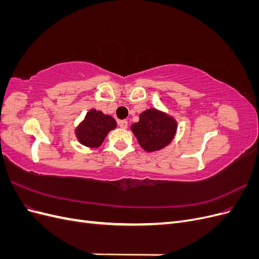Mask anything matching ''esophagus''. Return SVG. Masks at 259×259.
<instances>
[{"instance_id": "34e87169", "label": "esophagus", "mask_w": 259, "mask_h": 259, "mask_svg": "<svg viewBox=\"0 0 259 259\" xmlns=\"http://www.w3.org/2000/svg\"><path fill=\"white\" fill-rule=\"evenodd\" d=\"M119 125H120V127L121 128H127V126H128V122L126 121V120H122V121H119Z\"/></svg>"}]
</instances>
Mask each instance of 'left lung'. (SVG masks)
Returning a JSON list of instances; mask_svg holds the SVG:
<instances>
[{"mask_svg": "<svg viewBox=\"0 0 259 259\" xmlns=\"http://www.w3.org/2000/svg\"><path fill=\"white\" fill-rule=\"evenodd\" d=\"M178 124L174 116L149 108L139 114V121L131 130L145 151L154 152L168 146L176 136Z\"/></svg>", "mask_w": 259, "mask_h": 259, "instance_id": "obj_1", "label": "left lung"}]
</instances>
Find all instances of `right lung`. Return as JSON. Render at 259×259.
I'll return each instance as SVG.
<instances>
[{"label": "right lung", "mask_w": 259, "mask_h": 259, "mask_svg": "<svg viewBox=\"0 0 259 259\" xmlns=\"http://www.w3.org/2000/svg\"><path fill=\"white\" fill-rule=\"evenodd\" d=\"M114 128H116V121L111 115L93 108L77 125L74 133L81 145L96 149L104 143L109 132Z\"/></svg>", "instance_id": "right-lung-1"}]
</instances>
